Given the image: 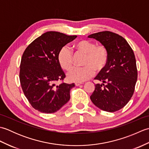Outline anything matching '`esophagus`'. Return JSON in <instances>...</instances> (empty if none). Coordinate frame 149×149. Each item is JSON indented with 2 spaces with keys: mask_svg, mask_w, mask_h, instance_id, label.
<instances>
[{
  "mask_svg": "<svg viewBox=\"0 0 149 149\" xmlns=\"http://www.w3.org/2000/svg\"><path fill=\"white\" fill-rule=\"evenodd\" d=\"M81 84H82V83H75V85L76 86H79V85H81Z\"/></svg>",
  "mask_w": 149,
  "mask_h": 149,
  "instance_id": "1",
  "label": "esophagus"
}]
</instances>
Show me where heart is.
<instances>
[{
    "label": "heart",
    "instance_id": "heart-1",
    "mask_svg": "<svg viewBox=\"0 0 149 149\" xmlns=\"http://www.w3.org/2000/svg\"><path fill=\"white\" fill-rule=\"evenodd\" d=\"M77 53L85 54L83 67H74L69 70L67 77L69 81L81 83L91 78L95 74L102 71L108 61V51L103 45H96L92 41L81 40L74 44ZM58 60L61 67L68 70L74 65V56L67 46H63L58 54Z\"/></svg>",
    "mask_w": 149,
    "mask_h": 149
}]
</instances>
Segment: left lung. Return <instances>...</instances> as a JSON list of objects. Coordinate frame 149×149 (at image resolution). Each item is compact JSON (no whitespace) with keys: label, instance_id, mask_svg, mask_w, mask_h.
<instances>
[{"label":"left lung","instance_id":"obj_1","mask_svg":"<svg viewBox=\"0 0 149 149\" xmlns=\"http://www.w3.org/2000/svg\"><path fill=\"white\" fill-rule=\"evenodd\" d=\"M88 38L99 41L108 51V61L94 79L99 83L90 99L97 107L107 112L123 108L134 93L138 71L133 50L123 38L108 31Z\"/></svg>","mask_w":149,"mask_h":149}]
</instances>
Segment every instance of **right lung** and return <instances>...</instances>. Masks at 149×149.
Returning a JSON list of instances; mask_svg holds the SVG:
<instances>
[{
  "label": "right lung",
  "mask_w": 149,
  "mask_h": 149,
  "mask_svg": "<svg viewBox=\"0 0 149 149\" xmlns=\"http://www.w3.org/2000/svg\"><path fill=\"white\" fill-rule=\"evenodd\" d=\"M76 37L49 31L34 40L24 52L19 74L20 84L31 105L38 111L56 112L70 100V91L75 85L63 83L66 76L58 54ZM59 80L62 83L58 84Z\"/></svg>",
  "instance_id": "1"
}]
</instances>
